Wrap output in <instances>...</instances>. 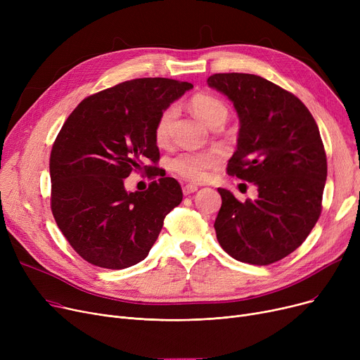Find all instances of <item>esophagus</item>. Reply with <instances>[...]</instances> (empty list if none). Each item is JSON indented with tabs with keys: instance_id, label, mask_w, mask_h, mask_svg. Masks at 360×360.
<instances>
[{
	"instance_id": "esophagus-1",
	"label": "esophagus",
	"mask_w": 360,
	"mask_h": 360,
	"mask_svg": "<svg viewBox=\"0 0 360 360\" xmlns=\"http://www.w3.org/2000/svg\"><path fill=\"white\" fill-rule=\"evenodd\" d=\"M197 190H198V186H197V185H193V184H188V185H185V186L182 188V193H184V195H190V194L195 193Z\"/></svg>"
}]
</instances>
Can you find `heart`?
<instances>
[{"mask_svg": "<svg viewBox=\"0 0 360 360\" xmlns=\"http://www.w3.org/2000/svg\"><path fill=\"white\" fill-rule=\"evenodd\" d=\"M190 108L194 115L205 125L213 127L214 124L224 122L228 118V108L216 96L207 93H198L190 101ZM175 106L166 108L155 125V139L158 144H165L169 137L170 125L175 118ZM221 156L216 150L207 151H185L170 160V169L186 181L201 182L209 176V170L220 162Z\"/></svg>", "mask_w": 360, "mask_h": 360, "instance_id": "heart-1", "label": "heart"}]
</instances>
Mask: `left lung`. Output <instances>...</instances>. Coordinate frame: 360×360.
Segmentation results:
<instances>
[{"instance_id": "obj_1", "label": "left lung", "mask_w": 360, "mask_h": 360, "mask_svg": "<svg viewBox=\"0 0 360 360\" xmlns=\"http://www.w3.org/2000/svg\"><path fill=\"white\" fill-rule=\"evenodd\" d=\"M207 84L226 94L239 117L228 174L258 188V198L245 202L217 188V240L238 261L269 266L300 247L323 209L327 156L318 125L295 94L259 75L220 72Z\"/></svg>"}]
</instances>
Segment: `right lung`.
<instances>
[{"label": "right lung", "mask_w": 360, "mask_h": 360, "mask_svg": "<svg viewBox=\"0 0 360 360\" xmlns=\"http://www.w3.org/2000/svg\"><path fill=\"white\" fill-rule=\"evenodd\" d=\"M193 89L188 82L136 79L94 93L64 122L49 159L51 209L83 259L109 270L143 261L166 214L182 201L176 179L162 175L155 125L160 113ZM131 172L161 178L128 193Z\"/></svg>", "instance_id": "obj_1"}]
</instances>
